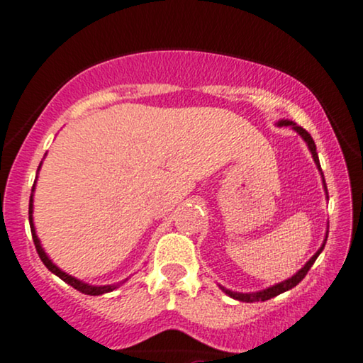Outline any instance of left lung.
Here are the masks:
<instances>
[{"mask_svg":"<svg viewBox=\"0 0 363 363\" xmlns=\"http://www.w3.org/2000/svg\"><path fill=\"white\" fill-rule=\"evenodd\" d=\"M278 125H279V127H281V125H290V127L293 128V130L296 132V134L301 135V139H303V140L306 142V145H308V149H310V152H311V157H313L316 167H318V171H320V174H322V177H323L322 167H320L318 154H316V145H315V142H313V139H311V135L308 134V132H306L303 127L296 125V123L291 122V121H279ZM323 189H325V192H327V197H328V191H327V184H325V179H323ZM327 238H328V231H327V236H325L323 245L320 246V250L316 251V253H315L313 256H311V258H310L308 261H306L303 268L298 269V272H296L295 274H293L291 278L284 279V281H281V283H277V284H273V286L266 288V290H259V291H255V293H238V291H231V290H228V288L221 286V284H219V288H221V290H223L224 293H226L228 296L235 298V300H240V301H246V303H253V301H266V300H269V298H274V296L281 295V293L291 290V288H295L296 284L300 283L301 279H303V278L306 277V273H308V269L311 268V266H313L315 259L318 258V255L323 251L325 242H327Z\"/></svg>","mask_w":363,"mask_h":363,"instance_id":"1","label":"left lung"}]
</instances>
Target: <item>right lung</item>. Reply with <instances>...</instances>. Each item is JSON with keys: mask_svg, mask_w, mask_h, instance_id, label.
Here are the masks:
<instances>
[{"mask_svg": "<svg viewBox=\"0 0 363 363\" xmlns=\"http://www.w3.org/2000/svg\"><path fill=\"white\" fill-rule=\"evenodd\" d=\"M40 169H41V164H40V166H38V171H40ZM35 186H36V181H35L33 187H31V196H30V208H28V214H30V228H31V236H33V242H35V247H36V251H38V256H40V259L43 261V264L47 266V268L50 269V272H52L53 274H57L58 278H62L63 281L70 284V286L75 288V290H79V291H82V293H85V295H91V296H95V295H104V293H110V291L117 290V288L121 286V284L125 283L128 278H125V279H123V281H121V283H113V284H104V286H95V284L84 283V281H80V279H77L75 277H72V274H68V273H65V272H62V269H60L58 266L55 264L53 261L48 258V255L45 253V250H43V247H41V242H40V240H38V236H36V229H35V224H33V194H35Z\"/></svg>", "mask_w": 363, "mask_h": 363, "instance_id": "right-lung-1", "label": "right lung"}]
</instances>
